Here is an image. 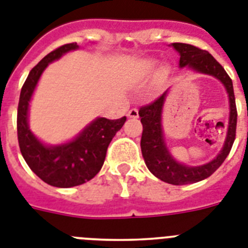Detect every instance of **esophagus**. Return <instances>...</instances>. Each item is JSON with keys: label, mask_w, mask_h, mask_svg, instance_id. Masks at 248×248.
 I'll return each instance as SVG.
<instances>
[{"label": "esophagus", "mask_w": 248, "mask_h": 248, "mask_svg": "<svg viewBox=\"0 0 248 248\" xmlns=\"http://www.w3.org/2000/svg\"><path fill=\"white\" fill-rule=\"evenodd\" d=\"M126 116H128V118H130V119H137V118L139 116L138 109H130L128 111V114H126Z\"/></svg>", "instance_id": "esophagus-1"}]
</instances>
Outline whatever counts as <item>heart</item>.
<instances>
[{"instance_id":"obj_1","label":"heart","mask_w":248,"mask_h":248,"mask_svg":"<svg viewBox=\"0 0 248 248\" xmlns=\"http://www.w3.org/2000/svg\"><path fill=\"white\" fill-rule=\"evenodd\" d=\"M155 65H156V62H153V61H149V62H147V64H146L147 71H152V69L155 68Z\"/></svg>"}]
</instances>
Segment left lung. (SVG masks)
<instances>
[{"label": "left lung", "mask_w": 248, "mask_h": 248, "mask_svg": "<svg viewBox=\"0 0 248 248\" xmlns=\"http://www.w3.org/2000/svg\"><path fill=\"white\" fill-rule=\"evenodd\" d=\"M176 52L179 53V68H189L193 72L200 75L212 76L222 82L228 95L230 102V118L227 126L226 139L223 142L219 153L212 161L202 165L190 166L187 163L180 162L171 155L165 139V132L162 125L163 106L169 95V90H166L162 95L151 105L144 106L139 110L140 123L143 125L140 149L146 166L157 179L162 180L172 185H186L209 177L224 162L236 137L237 125V110L233 83L230 76L227 75L222 65L213 58L206 50L196 48L190 44L184 43H172L171 44Z\"/></svg>", "instance_id": "left-lung-1"}]
</instances>
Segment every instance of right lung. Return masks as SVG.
<instances>
[{
  "mask_svg": "<svg viewBox=\"0 0 248 248\" xmlns=\"http://www.w3.org/2000/svg\"><path fill=\"white\" fill-rule=\"evenodd\" d=\"M77 49V43H71L46 55L30 71L18 100L17 138L22 157L32 172L55 187H73L93 179L104 165L110 142L126 120L125 116L116 120L97 116L77 136L58 144L42 142L31 132L29 110L43 72L50 63Z\"/></svg>",
  "mask_w": 248,
  "mask_h": 248,
  "instance_id": "obj_1",
  "label": "right lung"
}]
</instances>
